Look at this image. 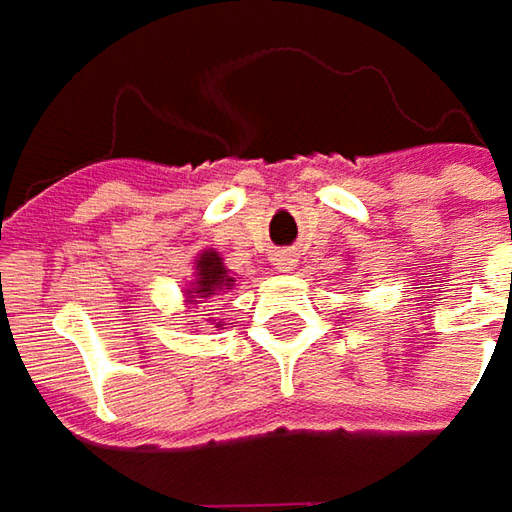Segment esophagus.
<instances>
[{
  "instance_id": "obj_1",
  "label": "esophagus",
  "mask_w": 512,
  "mask_h": 512,
  "mask_svg": "<svg viewBox=\"0 0 512 512\" xmlns=\"http://www.w3.org/2000/svg\"><path fill=\"white\" fill-rule=\"evenodd\" d=\"M287 265H290V259H287V256H282V259H279V270H287Z\"/></svg>"
}]
</instances>
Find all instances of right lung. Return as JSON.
Returning a JSON list of instances; mask_svg holds the SVG:
<instances>
[{"label":"right lung","mask_w":512,"mask_h":512,"mask_svg":"<svg viewBox=\"0 0 512 512\" xmlns=\"http://www.w3.org/2000/svg\"><path fill=\"white\" fill-rule=\"evenodd\" d=\"M230 285H233V279L227 276L219 253H213V250L202 253L199 262H196V285L190 290L193 299H207V296H213L216 290H230Z\"/></svg>","instance_id":"add662e5"}]
</instances>
